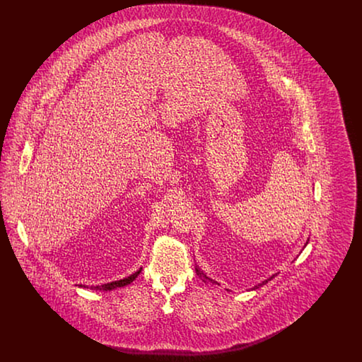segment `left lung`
I'll return each instance as SVG.
<instances>
[{"instance_id":"left-lung-1","label":"left lung","mask_w":362,"mask_h":362,"mask_svg":"<svg viewBox=\"0 0 362 362\" xmlns=\"http://www.w3.org/2000/svg\"><path fill=\"white\" fill-rule=\"evenodd\" d=\"M197 274H198V276H201V278H202V281H204V282H205V284H209V285H213V286H216V285H218V284H217V282H214V281H213V279H210V278H209V276H205V274H204V273H202V272H201V270H199V269H197ZM273 276H270V278H269V279H266V281H263V282H262V284H259V285H257V286H254V289H258V288H260V286H262V285H264V284H267V282H269V281H270V279H273Z\"/></svg>"}]
</instances>
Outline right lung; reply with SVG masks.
<instances>
[{
    "label": "right lung",
    "instance_id": "add662e5",
    "mask_svg": "<svg viewBox=\"0 0 362 362\" xmlns=\"http://www.w3.org/2000/svg\"><path fill=\"white\" fill-rule=\"evenodd\" d=\"M139 273H141V270H138L134 274H132V276H129L127 278H123V279H119V281H114V282H110V284H104L102 286H93V288H90V289H96V291H111V289H115V288H121V286L129 285L130 282H133V281L137 278ZM80 286H83V285H80ZM84 288H88V286H84Z\"/></svg>",
    "mask_w": 362,
    "mask_h": 362
}]
</instances>
